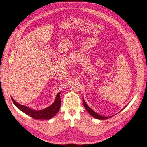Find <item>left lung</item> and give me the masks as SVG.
<instances>
[{
    "label": "left lung",
    "instance_id": "obj_1",
    "mask_svg": "<svg viewBox=\"0 0 147 147\" xmlns=\"http://www.w3.org/2000/svg\"><path fill=\"white\" fill-rule=\"evenodd\" d=\"M83 104H84V106L85 108L86 109V110L87 111V112L91 115H92L94 117L98 119H100V120H105V119H109L110 117H111V116H109V117H106V116H102L98 113H96V112H95L92 109H91L88 105L85 102L84 99H83Z\"/></svg>",
    "mask_w": 147,
    "mask_h": 147
}]
</instances>
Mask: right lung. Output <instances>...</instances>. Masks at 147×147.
Wrapping results in <instances>:
<instances>
[{"label":"right lung","mask_w":147,"mask_h":147,"mask_svg":"<svg viewBox=\"0 0 147 147\" xmlns=\"http://www.w3.org/2000/svg\"><path fill=\"white\" fill-rule=\"evenodd\" d=\"M60 92H59L56 96V98L54 103L51 105L49 107L40 111H35L32 109H30V108L20 105V103H18L16 102L12 97L11 99L13 103H14L15 105L20 109L24 113H26L27 115H29L30 116L32 117L34 119H39V120H49L55 116V115L59 112L60 105H61V100L60 97Z\"/></svg>","instance_id":"right-lung-1"}]
</instances>
